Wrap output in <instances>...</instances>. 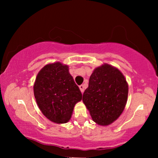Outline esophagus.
<instances>
[{"instance_id": "1", "label": "esophagus", "mask_w": 158, "mask_h": 158, "mask_svg": "<svg viewBox=\"0 0 158 158\" xmlns=\"http://www.w3.org/2000/svg\"><path fill=\"white\" fill-rule=\"evenodd\" d=\"M79 89H80L81 94H83V92H84V90H85V87H84V85H79Z\"/></svg>"}]
</instances>
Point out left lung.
I'll return each instance as SVG.
<instances>
[{
  "instance_id": "left-lung-1",
  "label": "left lung",
  "mask_w": 158,
  "mask_h": 158,
  "mask_svg": "<svg viewBox=\"0 0 158 158\" xmlns=\"http://www.w3.org/2000/svg\"><path fill=\"white\" fill-rule=\"evenodd\" d=\"M128 85L118 68L103 64L94 70L82 101L97 124L106 126L119 118L126 107Z\"/></svg>"
}]
</instances>
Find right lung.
Returning a JSON list of instances; mask_svg holds the SVG:
<instances>
[{
    "instance_id": "right-lung-1",
    "label": "right lung",
    "mask_w": 158,
    "mask_h": 158,
    "mask_svg": "<svg viewBox=\"0 0 158 158\" xmlns=\"http://www.w3.org/2000/svg\"><path fill=\"white\" fill-rule=\"evenodd\" d=\"M33 92L39 109L45 117L56 124L68 123L73 108L82 95L69 66L61 62L46 64L38 73Z\"/></svg>"
}]
</instances>
